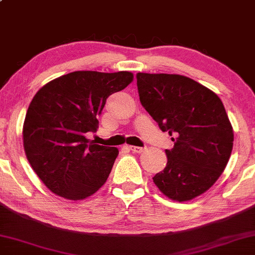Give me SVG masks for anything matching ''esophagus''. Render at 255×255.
Returning <instances> with one entry per match:
<instances>
[{
	"label": "esophagus",
	"mask_w": 255,
	"mask_h": 255,
	"mask_svg": "<svg viewBox=\"0 0 255 255\" xmlns=\"http://www.w3.org/2000/svg\"><path fill=\"white\" fill-rule=\"evenodd\" d=\"M128 149H131L133 153H141L143 152V149H145L142 148V147H138V146H128Z\"/></svg>",
	"instance_id": "obj_1"
}]
</instances>
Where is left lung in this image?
I'll return each instance as SVG.
<instances>
[{"label":"left lung","instance_id":"1","mask_svg":"<svg viewBox=\"0 0 255 255\" xmlns=\"http://www.w3.org/2000/svg\"><path fill=\"white\" fill-rule=\"evenodd\" d=\"M136 86L143 108L162 131L176 136L154 184L178 202L205 193L222 175L234 146V128L221 99L189 77L170 73L139 72Z\"/></svg>","mask_w":255,"mask_h":255}]
</instances>
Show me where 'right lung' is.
<instances>
[{"label": "right lung", "instance_id": "obj_1", "mask_svg": "<svg viewBox=\"0 0 255 255\" xmlns=\"http://www.w3.org/2000/svg\"><path fill=\"white\" fill-rule=\"evenodd\" d=\"M133 82V73L75 71L36 92L23 125L26 157L42 183L68 200H84L105 185L119 149L85 136L97 132L109 95Z\"/></svg>", "mask_w": 255, "mask_h": 255}]
</instances>
